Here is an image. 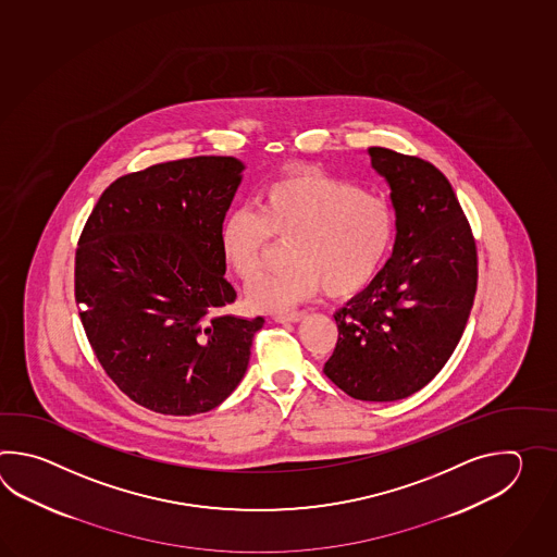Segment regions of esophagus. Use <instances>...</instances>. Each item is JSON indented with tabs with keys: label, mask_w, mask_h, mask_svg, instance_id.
<instances>
[{
	"label": "esophagus",
	"mask_w": 557,
	"mask_h": 557,
	"mask_svg": "<svg viewBox=\"0 0 557 557\" xmlns=\"http://www.w3.org/2000/svg\"><path fill=\"white\" fill-rule=\"evenodd\" d=\"M302 319H305V312H278L273 317L274 322H281V324H290Z\"/></svg>",
	"instance_id": "obj_1"
}]
</instances>
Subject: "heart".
Returning a JSON list of instances; mask_svg holds the SVG:
<instances>
[{"label": "heart", "mask_w": 557, "mask_h": 557, "mask_svg": "<svg viewBox=\"0 0 557 557\" xmlns=\"http://www.w3.org/2000/svg\"><path fill=\"white\" fill-rule=\"evenodd\" d=\"M271 235L290 238L278 273L247 284L250 307L283 312L324 288L329 298L360 293L379 274L394 238L391 202L355 183L320 171H290L257 197V213L235 209L219 228L231 271L250 278L261 271Z\"/></svg>", "instance_id": "heart-1"}]
</instances>
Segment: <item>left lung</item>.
I'll list each match as a JSON object with an SVG mask.
<instances>
[{
  "label": "left lung",
  "mask_w": 557,
  "mask_h": 557,
  "mask_svg": "<svg viewBox=\"0 0 557 557\" xmlns=\"http://www.w3.org/2000/svg\"><path fill=\"white\" fill-rule=\"evenodd\" d=\"M391 185L396 240L388 262L334 320L324 374L348 396L394 403L424 388L462 338L478 286L475 240L450 181L424 159L368 149Z\"/></svg>",
  "instance_id": "left-lung-1"
}]
</instances>
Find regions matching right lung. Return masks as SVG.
<instances>
[{
  "label": "right lung",
  "instance_id": "obj_1",
  "mask_svg": "<svg viewBox=\"0 0 557 557\" xmlns=\"http://www.w3.org/2000/svg\"><path fill=\"white\" fill-rule=\"evenodd\" d=\"M243 171L235 157H190L119 177L79 237L87 341L119 391L159 414H201L228 398L264 324L225 312L237 293L219 228Z\"/></svg>",
  "mask_w": 557,
  "mask_h": 557
}]
</instances>
